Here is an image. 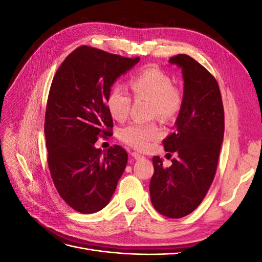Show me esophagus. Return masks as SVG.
<instances>
[{"label": "esophagus", "mask_w": 262, "mask_h": 262, "mask_svg": "<svg viewBox=\"0 0 262 262\" xmlns=\"http://www.w3.org/2000/svg\"><path fill=\"white\" fill-rule=\"evenodd\" d=\"M131 155H132L134 158H136V160H141V158H144L143 155H141V154L138 153V152H132Z\"/></svg>", "instance_id": "34e87169"}]
</instances>
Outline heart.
<instances>
[{
    "mask_svg": "<svg viewBox=\"0 0 262 262\" xmlns=\"http://www.w3.org/2000/svg\"><path fill=\"white\" fill-rule=\"evenodd\" d=\"M130 90L136 99L149 100V116L168 121L175 118L182 107V93L172 85L171 78L155 67L146 68L133 75L129 81ZM132 98L121 85H115L107 97V109L117 121H124L129 116ZM160 125L155 121L132 122L119 132L125 144L143 149L161 137Z\"/></svg>",
    "mask_w": 262,
    "mask_h": 262,
    "instance_id": "b5f03b06",
    "label": "heart"
}]
</instances>
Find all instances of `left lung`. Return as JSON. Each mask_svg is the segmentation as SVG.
I'll return each mask as SVG.
<instances>
[{
    "label": "left lung",
    "mask_w": 262,
    "mask_h": 262,
    "mask_svg": "<svg viewBox=\"0 0 262 262\" xmlns=\"http://www.w3.org/2000/svg\"><path fill=\"white\" fill-rule=\"evenodd\" d=\"M184 76L182 107L176 130L163 141L166 152L177 153L171 166L164 167L153 157L149 182L154 209L169 219L193 212L207 194L215 176L224 138V108L219 84L209 71L187 54L169 59Z\"/></svg>",
    "instance_id": "8db88e82"
}]
</instances>
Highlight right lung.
<instances>
[{
	"label": "right lung",
	"instance_id": "1",
	"mask_svg": "<svg viewBox=\"0 0 262 262\" xmlns=\"http://www.w3.org/2000/svg\"><path fill=\"white\" fill-rule=\"evenodd\" d=\"M140 61L81 46L55 73L45 116L48 166L60 196L84 214L105 208L128 162L126 150L95 147L98 137L113 134L107 109L110 87Z\"/></svg>",
	"mask_w": 262,
	"mask_h": 262
}]
</instances>
